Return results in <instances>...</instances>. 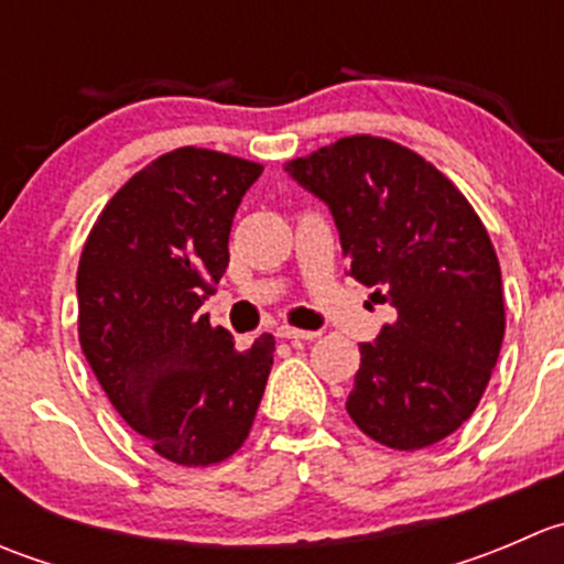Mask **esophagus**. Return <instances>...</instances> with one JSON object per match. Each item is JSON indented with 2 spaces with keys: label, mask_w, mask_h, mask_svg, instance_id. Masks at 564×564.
Listing matches in <instances>:
<instances>
[{
  "label": "esophagus",
  "mask_w": 564,
  "mask_h": 564,
  "mask_svg": "<svg viewBox=\"0 0 564 564\" xmlns=\"http://www.w3.org/2000/svg\"><path fill=\"white\" fill-rule=\"evenodd\" d=\"M278 338H286V340H314V338H318V333H316V329L278 327Z\"/></svg>",
  "instance_id": "obj_1"
}]
</instances>
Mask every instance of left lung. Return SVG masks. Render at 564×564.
<instances>
[{
    "label": "left lung",
    "instance_id": "8db88e82",
    "mask_svg": "<svg viewBox=\"0 0 564 564\" xmlns=\"http://www.w3.org/2000/svg\"><path fill=\"white\" fill-rule=\"evenodd\" d=\"M286 174L333 213L349 275L395 308L360 344L349 417L392 451L451 436L480 403L505 338L486 226L445 174L377 135L338 139Z\"/></svg>",
    "mask_w": 564,
    "mask_h": 564
}]
</instances>
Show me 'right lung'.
Listing matches in <instances>:
<instances>
[{
  "mask_svg": "<svg viewBox=\"0 0 564 564\" xmlns=\"http://www.w3.org/2000/svg\"><path fill=\"white\" fill-rule=\"evenodd\" d=\"M259 163L213 150L161 155L130 176L78 261V340L124 423L182 466L229 458L248 440L275 338L235 349L198 314L229 267V235Z\"/></svg>",
  "mask_w": 564,
  "mask_h": 564,
  "instance_id": "right-lung-1",
  "label": "right lung"
}]
</instances>
